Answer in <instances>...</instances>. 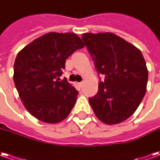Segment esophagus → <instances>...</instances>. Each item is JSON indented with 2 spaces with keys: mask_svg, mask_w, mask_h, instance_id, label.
I'll use <instances>...</instances> for the list:
<instances>
[{
  "mask_svg": "<svg viewBox=\"0 0 160 160\" xmlns=\"http://www.w3.org/2000/svg\"><path fill=\"white\" fill-rule=\"evenodd\" d=\"M79 85H80V87H82L84 86V82L83 81H82V82H80V83H79Z\"/></svg>",
  "mask_w": 160,
  "mask_h": 160,
  "instance_id": "1",
  "label": "esophagus"
}]
</instances>
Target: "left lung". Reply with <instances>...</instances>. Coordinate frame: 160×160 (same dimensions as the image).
<instances>
[{"label": "left lung", "instance_id": "1", "mask_svg": "<svg viewBox=\"0 0 160 160\" xmlns=\"http://www.w3.org/2000/svg\"><path fill=\"white\" fill-rule=\"evenodd\" d=\"M82 39L98 73L105 76L89 103L101 122L120 123L134 114L146 93L148 70L143 55L114 33H84Z\"/></svg>", "mask_w": 160, "mask_h": 160}]
</instances>
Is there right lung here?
I'll use <instances>...</instances> for the list:
<instances>
[{"instance_id":"obj_1","label":"right lung","mask_w":160,"mask_h":160,"mask_svg":"<svg viewBox=\"0 0 160 160\" xmlns=\"http://www.w3.org/2000/svg\"><path fill=\"white\" fill-rule=\"evenodd\" d=\"M85 44L72 32H49L33 40L16 56L13 81L24 106L34 118L57 123L72 111L78 91L59 81L68 57Z\"/></svg>"}]
</instances>
